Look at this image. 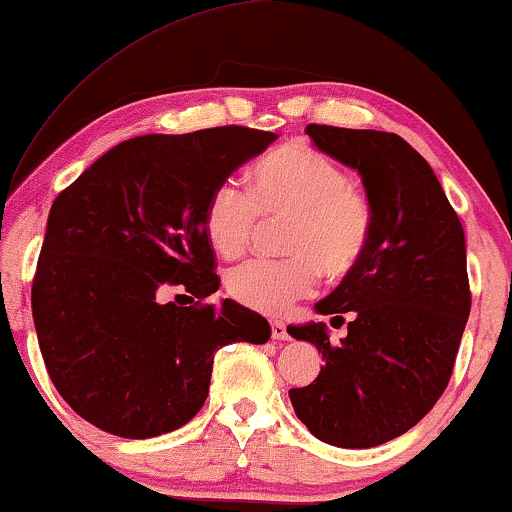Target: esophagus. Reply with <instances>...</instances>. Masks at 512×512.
<instances>
[{"label": "esophagus", "instance_id": "obj_1", "mask_svg": "<svg viewBox=\"0 0 512 512\" xmlns=\"http://www.w3.org/2000/svg\"><path fill=\"white\" fill-rule=\"evenodd\" d=\"M270 331H272V338L275 340H286L289 338V331H286V324L284 321H270Z\"/></svg>", "mask_w": 512, "mask_h": 512}]
</instances>
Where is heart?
Instances as JSON below:
<instances>
[{"label": "heart", "mask_w": 512, "mask_h": 512, "mask_svg": "<svg viewBox=\"0 0 512 512\" xmlns=\"http://www.w3.org/2000/svg\"><path fill=\"white\" fill-rule=\"evenodd\" d=\"M289 219L284 261H251L230 270L228 296L263 314H282L312 296L319 272L347 277L366 258L375 233V209L368 193L354 186L345 167L305 142L270 151L249 172L242 193L223 181L209 193L205 233L214 251L237 258L249 249L256 221Z\"/></svg>", "instance_id": "1"}]
</instances>
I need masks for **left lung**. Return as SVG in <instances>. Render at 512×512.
<instances>
[{"label": "left lung", "instance_id": "obj_1", "mask_svg": "<svg viewBox=\"0 0 512 512\" xmlns=\"http://www.w3.org/2000/svg\"><path fill=\"white\" fill-rule=\"evenodd\" d=\"M319 151L361 174L375 233L359 268L319 300L345 324L331 345L324 324L289 326L324 356L317 380L291 389L300 422L335 447H375L403 436L450 382L471 312L466 240L431 165L394 132L310 123Z\"/></svg>", "mask_w": 512, "mask_h": 512}]
</instances>
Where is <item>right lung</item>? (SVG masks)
Instances as JSON below:
<instances>
[{"mask_svg":"<svg viewBox=\"0 0 512 512\" xmlns=\"http://www.w3.org/2000/svg\"><path fill=\"white\" fill-rule=\"evenodd\" d=\"M275 139L244 125L132 137L55 198L32 317L55 389L86 422L121 438L179 429L205 403L221 347L270 340L261 314L207 303L219 275L202 216ZM167 288L194 305L163 304Z\"/></svg>","mask_w":512,"mask_h":512,"instance_id":"1","label":"right lung"}]
</instances>
